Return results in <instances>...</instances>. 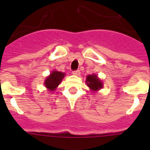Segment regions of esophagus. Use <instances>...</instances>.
<instances>
[{
	"label": "esophagus",
	"mask_w": 150,
	"mask_h": 150,
	"mask_svg": "<svg viewBox=\"0 0 150 150\" xmlns=\"http://www.w3.org/2000/svg\"><path fill=\"white\" fill-rule=\"evenodd\" d=\"M74 75H76V76H79L80 75V71L79 70H76V71H74L72 73Z\"/></svg>",
	"instance_id": "esophagus-1"
}]
</instances>
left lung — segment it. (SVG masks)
Instances as JSON below:
<instances>
[{
	"label": "left lung",
	"instance_id": "obj_1",
	"mask_svg": "<svg viewBox=\"0 0 150 150\" xmlns=\"http://www.w3.org/2000/svg\"><path fill=\"white\" fill-rule=\"evenodd\" d=\"M86 84L92 91H97L102 88V83L96 75H88L86 76Z\"/></svg>",
	"mask_w": 150,
	"mask_h": 150
}]
</instances>
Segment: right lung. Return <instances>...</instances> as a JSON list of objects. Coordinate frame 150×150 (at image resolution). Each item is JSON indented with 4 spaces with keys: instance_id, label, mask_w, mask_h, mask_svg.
Instances as JSON below:
<instances>
[{
    "instance_id": "1",
    "label": "right lung",
    "mask_w": 150,
    "mask_h": 150,
    "mask_svg": "<svg viewBox=\"0 0 150 150\" xmlns=\"http://www.w3.org/2000/svg\"><path fill=\"white\" fill-rule=\"evenodd\" d=\"M64 76V73L59 71H52L45 80V86L50 91H54L61 83Z\"/></svg>"
}]
</instances>
